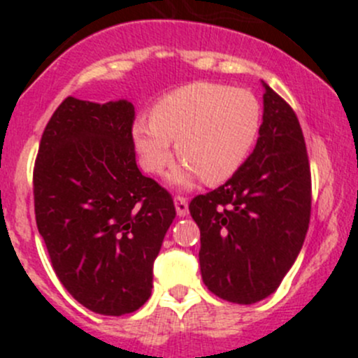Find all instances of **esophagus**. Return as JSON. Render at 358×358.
Instances as JSON below:
<instances>
[{
  "mask_svg": "<svg viewBox=\"0 0 358 358\" xmlns=\"http://www.w3.org/2000/svg\"><path fill=\"white\" fill-rule=\"evenodd\" d=\"M175 208H176V215L178 216H187L189 215V201L182 196L175 197Z\"/></svg>",
  "mask_w": 358,
  "mask_h": 358,
  "instance_id": "34e87169",
  "label": "esophagus"
}]
</instances>
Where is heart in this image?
<instances>
[{"label": "heart", "mask_w": 358, "mask_h": 358, "mask_svg": "<svg viewBox=\"0 0 358 358\" xmlns=\"http://www.w3.org/2000/svg\"><path fill=\"white\" fill-rule=\"evenodd\" d=\"M262 126V106L251 92L216 83H192L152 107L150 121L136 119L131 135L140 162L162 173L171 162V142L183 164L169 176L175 185L229 180L251 152Z\"/></svg>", "instance_id": "1"}]
</instances>
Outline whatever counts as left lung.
I'll use <instances>...</instances> for the list:
<instances>
[{
    "instance_id": "left-lung-1",
    "label": "left lung",
    "mask_w": 358,
    "mask_h": 358,
    "mask_svg": "<svg viewBox=\"0 0 358 358\" xmlns=\"http://www.w3.org/2000/svg\"><path fill=\"white\" fill-rule=\"evenodd\" d=\"M263 122L255 150L222 187L194 197L199 265L218 298L252 305L272 294L298 258L312 209L301 126L289 103L263 83Z\"/></svg>"
}]
</instances>
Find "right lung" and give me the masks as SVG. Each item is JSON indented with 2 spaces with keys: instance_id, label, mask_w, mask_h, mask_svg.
I'll return each instance as SVG.
<instances>
[{
  "instance_id": "add662e5",
  "label": "right lung",
  "mask_w": 358,
  "mask_h": 358,
  "mask_svg": "<svg viewBox=\"0 0 358 358\" xmlns=\"http://www.w3.org/2000/svg\"><path fill=\"white\" fill-rule=\"evenodd\" d=\"M135 107L67 96L43 131L34 164L36 225L76 301L100 315L138 310L175 220L171 196L140 173Z\"/></svg>"
}]
</instances>
